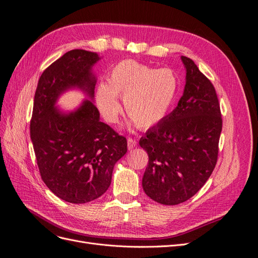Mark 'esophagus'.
<instances>
[{"label":"esophagus","instance_id":"34e87169","mask_svg":"<svg viewBox=\"0 0 258 258\" xmlns=\"http://www.w3.org/2000/svg\"><path fill=\"white\" fill-rule=\"evenodd\" d=\"M137 146V140L136 139H133V138H128L127 139V148L128 150H132V149H134Z\"/></svg>","mask_w":258,"mask_h":258}]
</instances>
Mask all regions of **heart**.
<instances>
[{"instance_id":"obj_1","label":"heart","mask_w":258,"mask_h":258,"mask_svg":"<svg viewBox=\"0 0 258 258\" xmlns=\"http://www.w3.org/2000/svg\"><path fill=\"white\" fill-rule=\"evenodd\" d=\"M179 92V79L171 70H157L134 60H123L110 71L107 82L97 86L95 99L103 117L118 121L124 107L131 120L141 130L161 124L169 114Z\"/></svg>"}]
</instances>
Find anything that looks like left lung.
Returning <instances> with one entry per match:
<instances>
[{"instance_id": "8db88e82", "label": "left lung", "mask_w": 258, "mask_h": 258, "mask_svg": "<svg viewBox=\"0 0 258 258\" xmlns=\"http://www.w3.org/2000/svg\"><path fill=\"white\" fill-rule=\"evenodd\" d=\"M181 60L186 70L183 95L166 119L139 140L149 155L143 188L154 202L167 206L186 202L211 176L223 122L211 81L189 57Z\"/></svg>"}]
</instances>
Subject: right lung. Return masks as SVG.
Wrapping results in <instances>:
<instances>
[{"mask_svg":"<svg viewBox=\"0 0 258 258\" xmlns=\"http://www.w3.org/2000/svg\"><path fill=\"white\" fill-rule=\"evenodd\" d=\"M95 52L74 49L43 72L30 124L40 177L51 192L72 204L102 196L111 183L113 166L127 152V140L99 121L95 105L85 99L65 113L55 107L66 90L78 88L93 99Z\"/></svg>","mask_w":258,"mask_h":258,"instance_id":"add662e5","label":"right lung"}]
</instances>
